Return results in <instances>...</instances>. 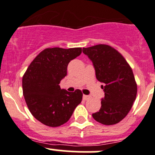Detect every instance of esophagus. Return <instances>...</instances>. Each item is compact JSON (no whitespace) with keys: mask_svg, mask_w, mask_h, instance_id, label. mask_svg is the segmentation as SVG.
<instances>
[{"mask_svg":"<svg viewBox=\"0 0 155 155\" xmlns=\"http://www.w3.org/2000/svg\"><path fill=\"white\" fill-rule=\"evenodd\" d=\"M82 98H83L84 101H88V100L91 98V97L88 96V95H85V94H84L83 95V97H82Z\"/></svg>","mask_w":155,"mask_h":155,"instance_id":"esophagus-1","label":"esophagus"}]
</instances>
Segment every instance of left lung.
<instances>
[{
  "label": "left lung",
  "mask_w": 155,
  "mask_h": 155,
  "mask_svg": "<svg viewBox=\"0 0 155 155\" xmlns=\"http://www.w3.org/2000/svg\"><path fill=\"white\" fill-rule=\"evenodd\" d=\"M92 61L96 78L104 85V97L94 119L105 125L120 122L126 117L136 100L137 85L132 69L124 58L114 48L99 44L83 48Z\"/></svg>",
  "instance_id": "8db88e82"
}]
</instances>
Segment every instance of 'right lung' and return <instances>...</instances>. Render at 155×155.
<instances>
[{
	"mask_svg": "<svg viewBox=\"0 0 155 155\" xmlns=\"http://www.w3.org/2000/svg\"><path fill=\"white\" fill-rule=\"evenodd\" d=\"M82 53L81 48H48L34 59L22 77L25 100L33 116L48 127H58L70 118L81 103L82 93L61 88L70 61Z\"/></svg>",
	"mask_w": 155,
	"mask_h": 155,
	"instance_id": "add662e5",
	"label": "right lung"
}]
</instances>
